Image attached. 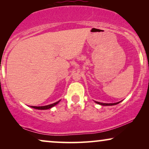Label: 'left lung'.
Instances as JSON below:
<instances>
[{
    "mask_svg": "<svg viewBox=\"0 0 149 149\" xmlns=\"http://www.w3.org/2000/svg\"><path fill=\"white\" fill-rule=\"evenodd\" d=\"M95 103L98 104L100 105H102V106H113V105H116L117 104H119L121 102V101L120 102H116V103H102V102H96L95 101Z\"/></svg>",
    "mask_w": 149,
    "mask_h": 149,
    "instance_id": "8db88e82",
    "label": "left lung"
}]
</instances>
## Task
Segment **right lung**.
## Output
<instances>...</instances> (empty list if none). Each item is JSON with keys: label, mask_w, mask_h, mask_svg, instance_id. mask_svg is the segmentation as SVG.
<instances>
[{"label": "right lung", "mask_w": 149, "mask_h": 149, "mask_svg": "<svg viewBox=\"0 0 149 149\" xmlns=\"http://www.w3.org/2000/svg\"><path fill=\"white\" fill-rule=\"evenodd\" d=\"M60 100H59L56 102L53 103L52 104H49V105H46V106H42V107H34V106H30V107L32 108V109H38V110H47V109H49L51 108L54 107V106H56L60 102Z\"/></svg>", "instance_id": "add662e5"}]
</instances>
